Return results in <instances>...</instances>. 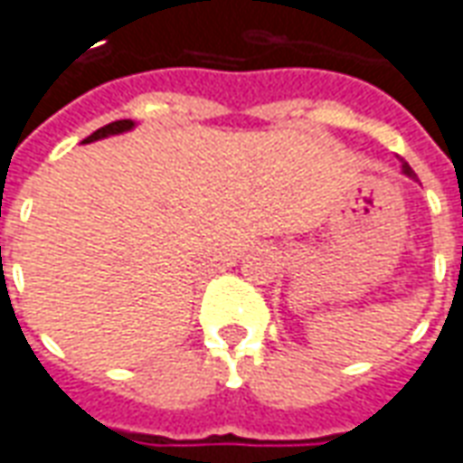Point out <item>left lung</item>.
Listing matches in <instances>:
<instances>
[{"instance_id": "obj_1", "label": "left lung", "mask_w": 463, "mask_h": 463, "mask_svg": "<svg viewBox=\"0 0 463 463\" xmlns=\"http://www.w3.org/2000/svg\"><path fill=\"white\" fill-rule=\"evenodd\" d=\"M401 168H403V174H406V176L416 178V174H413V168H411V165H408L406 161H401Z\"/></svg>"}]
</instances>
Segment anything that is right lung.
Returning <instances> with one entry per match:
<instances>
[{"instance_id": "obj_1", "label": "right lung", "mask_w": 463, "mask_h": 463, "mask_svg": "<svg viewBox=\"0 0 463 463\" xmlns=\"http://www.w3.org/2000/svg\"><path fill=\"white\" fill-rule=\"evenodd\" d=\"M136 126L133 120H116V123H108L103 128H98L92 136L85 138V143H90V140H100V138H108V136H118V133H126Z\"/></svg>"}]
</instances>
